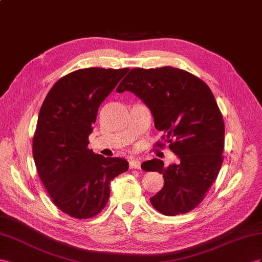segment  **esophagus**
Returning <instances> with one entry per match:
<instances>
[{
  "label": "esophagus",
  "mask_w": 262,
  "mask_h": 262,
  "mask_svg": "<svg viewBox=\"0 0 262 262\" xmlns=\"http://www.w3.org/2000/svg\"><path fill=\"white\" fill-rule=\"evenodd\" d=\"M129 168L130 169H140V161L138 159H132L129 161Z\"/></svg>",
  "instance_id": "esophagus-1"
}]
</instances>
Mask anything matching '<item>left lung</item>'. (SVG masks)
Listing matches in <instances>:
<instances>
[{
  "mask_svg": "<svg viewBox=\"0 0 262 262\" xmlns=\"http://www.w3.org/2000/svg\"><path fill=\"white\" fill-rule=\"evenodd\" d=\"M124 91L150 108L155 127L177 156V163L169 166L160 159L141 164L145 171L163 176V188L150 198L151 205L167 216L192 211L204 200L223 163L225 126L211 89L188 71L162 67L132 69L116 89Z\"/></svg>",
  "mask_w": 262,
  "mask_h": 262,
  "instance_id": "1",
  "label": "left lung"
}]
</instances>
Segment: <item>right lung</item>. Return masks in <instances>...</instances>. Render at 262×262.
<instances>
[{
    "instance_id": "obj_1",
    "label": "right lung",
    "mask_w": 262,
    "mask_h": 262,
    "mask_svg": "<svg viewBox=\"0 0 262 262\" xmlns=\"http://www.w3.org/2000/svg\"><path fill=\"white\" fill-rule=\"evenodd\" d=\"M128 68H86L59 79L45 99L33 138L37 172L59 210L86 220L110 199V183L128 170L123 158L89 149L99 107Z\"/></svg>"
}]
</instances>
